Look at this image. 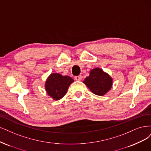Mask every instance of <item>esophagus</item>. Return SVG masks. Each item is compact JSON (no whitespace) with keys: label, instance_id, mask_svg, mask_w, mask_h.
I'll return each mask as SVG.
<instances>
[{"label":"esophagus","instance_id":"1","mask_svg":"<svg viewBox=\"0 0 151 151\" xmlns=\"http://www.w3.org/2000/svg\"><path fill=\"white\" fill-rule=\"evenodd\" d=\"M81 78H82V76L81 75H78V76H75V79L77 81H80L81 80Z\"/></svg>","mask_w":151,"mask_h":151}]
</instances>
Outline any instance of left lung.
<instances>
[{"mask_svg":"<svg viewBox=\"0 0 151 151\" xmlns=\"http://www.w3.org/2000/svg\"><path fill=\"white\" fill-rule=\"evenodd\" d=\"M83 82L92 93L99 96L105 95L113 85L112 78L100 68L92 69Z\"/></svg>","mask_w":151,"mask_h":151,"instance_id":"1","label":"left lung"}]
</instances>
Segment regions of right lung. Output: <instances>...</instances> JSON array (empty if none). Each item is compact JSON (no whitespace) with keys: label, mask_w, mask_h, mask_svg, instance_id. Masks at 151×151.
Instances as JSON below:
<instances>
[{"label":"right lung","mask_w":151,"mask_h":151,"mask_svg":"<svg viewBox=\"0 0 151 151\" xmlns=\"http://www.w3.org/2000/svg\"><path fill=\"white\" fill-rule=\"evenodd\" d=\"M73 81L74 80L69 76L52 73L46 80L45 90L53 100H59L66 95L70 85Z\"/></svg>","instance_id":"1"}]
</instances>
